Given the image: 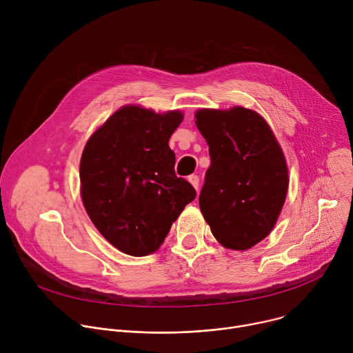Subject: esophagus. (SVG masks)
<instances>
[{"instance_id":"obj_1","label":"esophagus","mask_w":353,"mask_h":353,"mask_svg":"<svg viewBox=\"0 0 353 353\" xmlns=\"http://www.w3.org/2000/svg\"><path fill=\"white\" fill-rule=\"evenodd\" d=\"M188 181L192 184V187H194L195 190H198V184H199V177H198V176H195V174L188 176Z\"/></svg>"}]
</instances>
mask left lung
Returning <instances> with one entry per match:
<instances>
[{"instance_id":"left-lung-1","label":"left lung","mask_w":353,"mask_h":353,"mask_svg":"<svg viewBox=\"0 0 353 353\" xmlns=\"http://www.w3.org/2000/svg\"><path fill=\"white\" fill-rule=\"evenodd\" d=\"M195 119L211 157L201 212L222 245L247 250L271 233L283 207V152L267 121L250 109H201Z\"/></svg>"}]
</instances>
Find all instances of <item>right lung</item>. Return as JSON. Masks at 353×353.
I'll return each instance as SVG.
<instances>
[{"mask_svg":"<svg viewBox=\"0 0 353 353\" xmlns=\"http://www.w3.org/2000/svg\"><path fill=\"white\" fill-rule=\"evenodd\" d=\"M181 112L124 106L88 139L79 165L83 207L102 236L134 257L157 251L195 198L174 173L169 138Z\"/></svg>","mask_w":353,"mask_h":353,"instance_id":"right-lung-1","label":"right lung"}]
</instances>
